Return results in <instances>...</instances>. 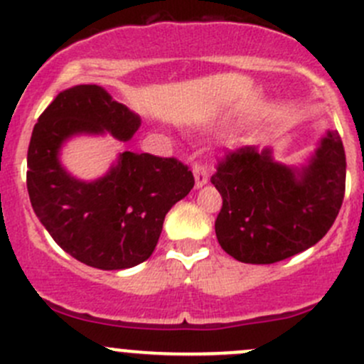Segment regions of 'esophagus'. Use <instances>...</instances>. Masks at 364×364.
Returning a JSON list of instances; mask_svg holds the SVG:
<instances>
[{
	"mask_svg": "<svg viewBox=\"0 0 364 364\" xmlns=\"http://www.w3.org/2000/svg\"><path fill=\"white\" fill-rule=\"evenodd\" d=\"M193 176H196V186L197 188H200V186H204L205 183H208L209 179V171L208 167L203 164V161H196L193 164Z\"/></svg>",
	"mask_w": 364,
	"mask_h": 364,
	"instance_id": "obj_1",
	"label": "esophagus"
}]
</instances>
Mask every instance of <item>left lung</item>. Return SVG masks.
<instances>
[{
	"mask_svg": "<svg viewBox=\"0 0 364 364\" xmlns=\"http://www.w3.org/2000/svg\"><path fill=\"white\" fill-rule=\"evenodd\" d=\"M345 168L338 132H328L301 171L277 164L269 149L225 153L211 176L223 199L215 222L220 247L247 264H273L314 247L338 216Z\"/></svg>",
	"mask_w": 364,
	"mask_h": 364,
	"instance_id": "1",
	"label": "left lung"
}]
</instances>
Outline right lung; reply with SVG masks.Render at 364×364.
I'll list each match as a JSON object with an SVG mask.
<instances>
[{
  "mask_svg": "<svg viewBox=\"0 0 364 364\" xmlns=\"http://www.w3.org/2000/svg\"><path fill=\"white\" fill-rule=\"evenodd\" d=\"M141 119L97 84L58 95L35 124L28 148L33 211L53 240L73 259L98 269H127L149 259L165 215L196 185L183 161L124 151L102 179L77 181L58 160L75 134L111 132L128 141Z\"/></svg>",
  "mask_w": 364,
  "mask_h": 364,
  "instance_id": "1",
  "label": "right lung"
}]
</instances>
